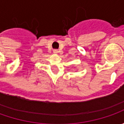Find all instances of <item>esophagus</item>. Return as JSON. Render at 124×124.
<instances>
[{
  "instance_id": "1",
  "label": "esophagus",
  "mask_w": 124,
  "mask_h": 124,
  "mask_svg": "<svg viewBox=\"0 0 124 124\" xmlns=\"http://www.w3.org/2000/svg\"><path fill=\"white\" fill-rule=\"evenodd\" d=\"M53 52H54V54H57V53H58V50H53Z\"/></svg>"
}]
</instances>
